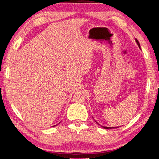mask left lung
<instances>
[{"label": "left lung", "instance_id": "1", "mask_svg": "<svg viewBox=\"0 0 159 159\" xmlns=\"http://www.w3.org/2000/svg\"><path fill=\"white\" fill-rule=\"evenodd\" d=\"M135 42H137V44H138V47H139V48L140 49V43H139V42L138 41V39H135ZM96 122V121H95ZM97 122V123L98 124V125H99V123H98L97 122ZM102 127H103V128H104V129H112V128H118V127H104V126H102Z\"/></svg>", "mask_w": 159, "mask_h": 159}]
</instances>
